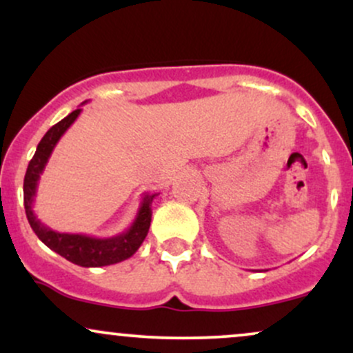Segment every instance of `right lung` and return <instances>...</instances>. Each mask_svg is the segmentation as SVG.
Returning a JSON list of instances; mask_svg holds the SVG:
<instances>
[{
    "mask_svg": "<svg viewBox=\"0 0 353 353\" xmlns=\"http://www.w3.org/2000/svg\"><path fill=\"white\" fill-rule=\"evenodd\" d=\"M81 111L83 109H76V111H72L64 119H61L39 141L33 159L28 164L26 176H24V210H26L28 222H30L31 229L34 230L36 236L39 237V241L44 245L50 247L51 250H54L56 254H59L61 257H64L66 261L81 267L111 265L131 257L144 242V239L149 232V225H151V205L157 194H144L143 201L139 204V210L136 214V219L129 225L128 230L117 234V236L103 239L86 236V234L56 232V230L44 225L36 217L33 210L39 177H41L44 168H46L48 161H50L52 149L56 148V144H58V141L63 137L64 132L71 128V124L78 119Z\"/></svg>",
    "mask_w": 353,
    "mask_h": 353,
    "instance_id": "add662e5",
    "label": "right lung"
}]
</instances>
